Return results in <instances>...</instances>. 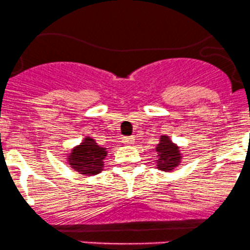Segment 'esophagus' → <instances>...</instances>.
Masks as SVG:
<instances>
[{"instance_id":"34e87169","label":"esophagus","mask_w":250,"mask_h":250,"mask_svg":"<svg viewBox=\"0 0 250 250\" xmlns=\"http://www.w3.org/2000/svg\"><path fill=\"white\" fill-rule=\"evenodd\" d=\"M123 143L131 146V144L135 143V138H133V137H124V138H123Z\"/></svg>"}]
</instances>
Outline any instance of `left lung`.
Instances as JSON below:
<instances>
[{"label": "left lung", "instance_id": "8db88e82", "mask_svg": "<svg viewBox=\"0 0 250 250\" xmlns=\"http://www.w3.org/2000/svg\"><path fill=\"white\" fill-rule=\"evenodd\" d=\"M157 169L162 171H173L181 162L182 156L180 147L170 141L168 136H161L160 143L156 146Z\"/></svg>", "mask_w": 250, "mask_h": 250}]
</instances>
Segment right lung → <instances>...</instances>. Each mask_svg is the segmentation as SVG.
Segmentation results:
<instances>
[{
    "instance_id": "1",
    "label": "right lung",
    "mask_w": 250,
    "mask_h": 250,
    "mask_svg": "<svg viewBox=\"0 0 250 250\" xmlns=\"http://www.w3.org/2000/svg\"><path fill=\"white\" fill-rule=\"evenodd\" d=\"M107 147L99 146L92 137H85L80 146H75L68 155V163L74 170L83 175H96L104 168Z\"/></svg>"
}]
</instances>
